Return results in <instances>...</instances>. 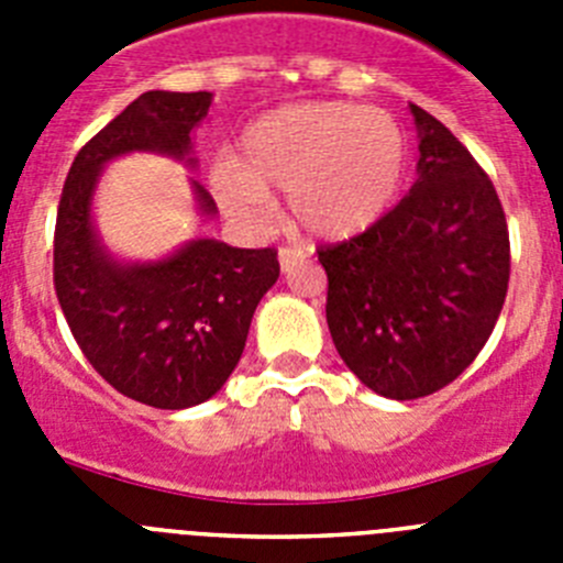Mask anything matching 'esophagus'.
I'll use <instances>...</instances> for the list:
<instances>
[{"label": "esophagus", "instance_id": "34e87169", "mask_svg": "<svg viewBox=\"0 0 563 563\" xmlns=\"http://www.w3.org/2000/svg\"><path fill=\"white\" fill-rule=\"evenodd\" d=\"M298 258H301V251H296V247H278V265H282V271H290Z\"/></svg>", "mask_w": 563, "mask_h": 563}]
</instances>
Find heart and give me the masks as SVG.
<instances>
[{"label": "heart", "mask_w": 563, "mask_h": 563, "mask_svg": "<svg viewBox=\"0 0 563 563\" xmlns=\"http://www.w3.org/2000/svg\"><path fill=\"white\" fill-rule=\"evenodd\" d=\"M409 148L391 114L346 101L273 109L239 137L236 161L213 166V194L233 220L258 225L271 188L287 191L307 236L343 242L372 231L395 208Z\"/></svg>", "instance_id": "heart-1"}]
</instances>
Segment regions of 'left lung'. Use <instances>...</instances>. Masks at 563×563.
I'll list each match as a JSON object with an SVG mask.
<instances>
[{"label": "left lung", "mask_w": 563, "mask_h": 563, "mask_svg": "<svg viewBox=\"0 0 563 563\" xmlns=\"http://www.w3.org/2000/svg\"><path fill=\"white\" fill-rule=\"evenodd\" d=\"M417 183L372 231L318 247L343 363L391 400L434 395L474 363L510 282L494 183L451 129L411 103Z\"/></svg>", "instance_id": "8db88e82"}]
</instances>
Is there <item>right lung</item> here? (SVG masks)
Masks as SVG:
<instances>
[{
	"label": "right lung",
	"instance_id": "right-lung-1",
	"mask_svg": "<svg viewBox=\"0 0 563 563\" xmlns=\"http://www.w3.org/2000/svg\"><path fill=\"white\" fill-rule=\"evenodd\" d=\"M208 107L211 92H143L78 152L58 202L53 282L73 338L109 386L154 409H188L222 389L256 305L278 278L273 247L194 239L161 262L123 265L92 228L101 168L129 152L194 166L191 132ZM191 186L200 211L213 217L211 194Z\"/></svg>",
	"mask_w": 563,
	"mask_h": 563
}]
</instances>
